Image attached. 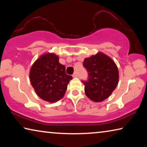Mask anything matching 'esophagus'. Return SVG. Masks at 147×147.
Instances as JSON below:
<instances>
[{
	"instance_id": "1",
	"label": "esophagus",
	"mask_w": 147,
	"mask_h": 147,
	"mask_svg": "<svg viewBox=\"0 0 147 147\" xmlns=\"http://www.w3.org/2000/svg\"><path fill=\"white\" fill-rule=\"evenodd\" d=\"M73 76L74 77V78H76V77L78 76V73H77V72H74V74H73Z\"/></svg>"
}]
</instances>
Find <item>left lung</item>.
Masks as SVG:
<instances>
[{"label": "left lung", "mask_w": 147, "mask_h": 147, "mask_svg": "<svg viewBox=\"0 0 147 147\" xmlns=\"http://www.w3.org/2000/svg\"><path fill=\"white\" fill-rule=\"evenodd\" d=\"M83 65L88 73V80L82 81L86 96L99 102L108 98L119 82L117 67L112 59L102 53L85 58Z\"/></svg>", "instance_id": "obj_1"}]
</instances>
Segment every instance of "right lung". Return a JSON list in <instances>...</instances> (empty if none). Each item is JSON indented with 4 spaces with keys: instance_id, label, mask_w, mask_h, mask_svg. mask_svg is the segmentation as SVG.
<instances>
[{
    "instance_id": "1",
    "label": "right lung",
    "mask_w": 147,
    "mask_h": 147,
    "mask_svg": "<svg viewBox=\"0 0 147 147\" xmlns=\"http://www.w3.org/2000/svg\"><path fill=\"white\" fill-rule=\"evenodd\" d=\"M73 77L65 73V67L59 63L53 53L41 56L32 65L30 80L36 94L43 100L55 102L63 97Z\"/></svg>"
}]
</instances>
